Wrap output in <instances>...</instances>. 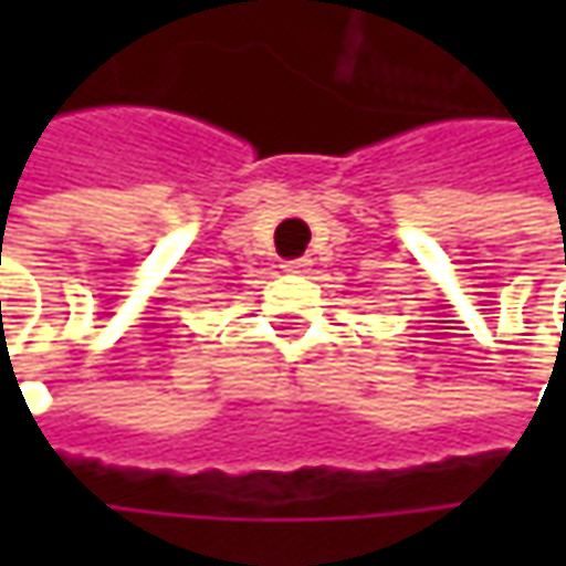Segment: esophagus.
Masks as SVG:
<instances>
[{"mask_svg":"<svg viewBox=\"0 0 566 566\" xmlns=\"http://www.w3.org/2000/svg\"><path fill=\"white\" fill-rule=\"evenodd\" d=\"M308 268H312V261H308V258H295V261H286V264H283V271L286 273H305Z\"/></svg>","mask_w":566,"mask_h":566,"instance_id":"1","label":"esophagus"}]
</instances>
